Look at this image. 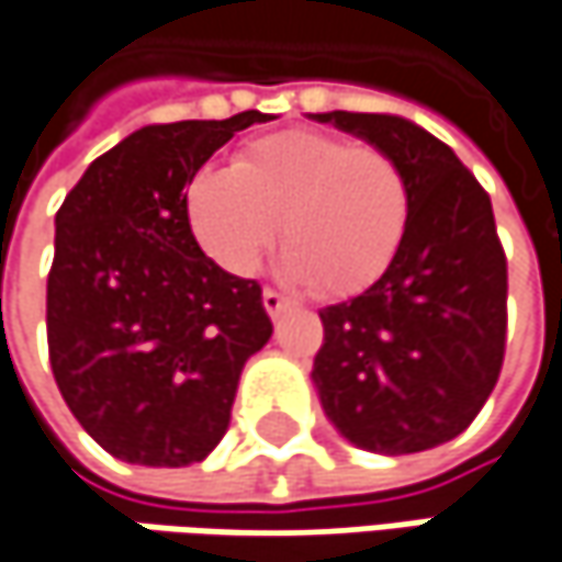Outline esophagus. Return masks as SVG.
<instances>
[{
	"label": "esophagus",
	"instance_id": "esophagus-1",
	"mask_svg": "<svg viewBox=\"0 0 562 562\" xmlns=\"http://www.w3.org/2000/svg\"><path fill=\"white\" fill-rule=\"evenodd\" d=\"M261 303H265V310H268V316H271V319H274V316H281V313L291 306V301H288L284 294H278L274 288H265V291H261Z\"/></svg>",
	"mask_w": 562,
	"mask_h": 562
}]
</instances>
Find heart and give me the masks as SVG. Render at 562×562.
<instances>
[{
  "label": "heart",
  "mask_w": 562,
  "mask_h": 562,
  "mask_svg": "<svg viewBox=\"0 0 562 562\" xmlns=\"http://www.w3.org/2000/svg\"><path fill=\"white\" fill-rule=\"evenodd\" d=\"M278 221L291 278L323 297H351L396 256L409 188L383 149L301 127L249 140L229 169L201 166L184 181V223L226 274L259 268Z\"/></svg>",
  "instance_id": "1"
}]
</instances>
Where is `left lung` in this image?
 Listing matches in <instances>:
<instances>
[{
    "label": "left lung",
    "mask_w": 562,
    "mask_h": 562,
    "mask_svg": "<svg viewBox=\"0 0 562 562\" xmlns=\"http://www.w3.org/2000/svg\"><path fill=\"white\" fill-rule=\"evenodd\" d=\"M313 117L383 149L409 188L390 268L364 294L319 310V403L364 451H428L458 438L499 381L508 265L490 194L448 143L406 117Z\"/></svg>",
    "instance_id": "8db88e82"
}]
</instances>
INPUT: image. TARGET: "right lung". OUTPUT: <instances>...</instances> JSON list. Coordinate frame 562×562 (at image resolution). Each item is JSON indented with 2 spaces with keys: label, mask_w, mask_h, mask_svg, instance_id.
Listing matches in <instances>:
<instances>
[{
  "label": "right lung",
  "mask_w": 562,
  "mask_h": 562,
  "mask_svg": "<svg viewBox=\"0 0 562 562\" xmlns=\"http://www.w3.org/2000/svg\"><path fill=\"white\" fill-rule=\"evenodd\" d=\"M149 124L99 156L57 211L47 274L54 381L79 425L143 467L204 461L243 364L271 339L259 281L226 274L184 223V181L249 124Z\"/></svg>",
  "instance_id": "add662e5"
}]
</instances>
